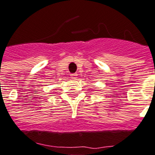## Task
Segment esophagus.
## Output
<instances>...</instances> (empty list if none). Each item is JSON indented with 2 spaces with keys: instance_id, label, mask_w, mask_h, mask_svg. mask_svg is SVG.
I'll list each match as a JSON object with an SVG mask.
<instances>
[{
  "instance_id": "obj_1",
  "label": "esophagus",
  "mask_w": 155,
  "mask_h": 155,
  "mask_svg": "<svg viewBox=\"0 0 155 155\" xmlns=\"http://www.w3.org/2000/svg\"><path fill=\"white\" fill-rule=\"evenodd\" d=\"M77 76H78V75H77V73H72V74L70 75L71 78L72 79H76Z\"/></svg>"
}]
</instances>
